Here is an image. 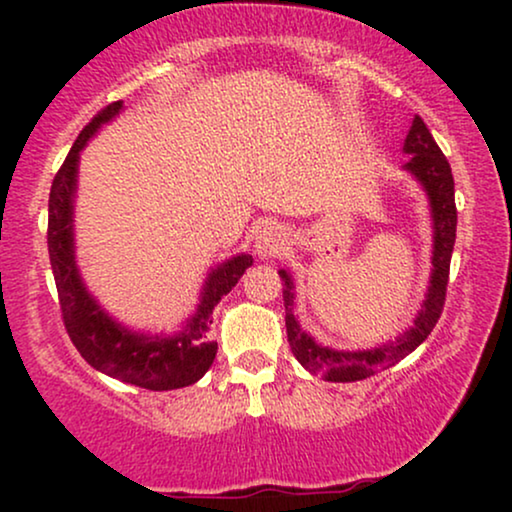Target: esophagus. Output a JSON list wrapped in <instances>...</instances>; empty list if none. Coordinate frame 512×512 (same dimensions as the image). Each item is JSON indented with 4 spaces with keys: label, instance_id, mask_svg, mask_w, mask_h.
<instances>
[{
    "label": "esophagus",
    "instance_id": "34e87169",
    "mask_svg": "<svg viewBox=\"0 0 512 512\" xmlns=\"http://www.w3.org/2000/svg\"><path fill=\"white\" fill-rule=\"evenodd\" d=\"M286 244H289V235L282 226H265L258 230L254 240V254L258 258H275L286 249Z\"/></svg>",
    "mask_w": 512,
    "mask_h": 512
}]
</instances>
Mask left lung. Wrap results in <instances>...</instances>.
<instances>
[{
    "label": "left lung",
    "instance_id": "1",
    "mask_svg": "<svg viewBox=\"0 0 512 512\" xmlns=\"http://www.w3.org/2000/svg\"><path fill=\"white\" fill-rule=\"evenodd\" d=\"M403 153H408V163L403 170L422 186L429 200L431 212V277L429 289L424 293L422 307H419L412 326L398 335L396 340L382 342V345L370 349H333L321 345L310 333L303 331L293 314V300H296V284L289 270H279L284 282V307H286V335H289L291 352L300 366L310 373H319L328 382H356L375 375L377 370L394 366L405 356L415 352L440 319L445 305L447 277H450V258L454 249V237H457V207H454V179L452 170L443 151L438 149L436 139L431 137L424 121L415 116L410 125L408 137H405Z\"/></svg>",
    "mask_w": 512,
    "mask_h": 512
}]
</instances>
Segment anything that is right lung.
<instances>
[{
	"label": "right lung",
	"instance_id": "right-lung-1",
	"mask_svg": "<svg viewBox=\"0 0 512 512\" xmlns=\"http://www.w3.org/2000/svg\"><path fill=\"white\" fill-rule=\"evenodd\" d=\"M121 111V100L102 109L81 130L65 163L55 174L51 198H48V256H51L65 328L83 359L100 373L125 384L151 391L181 389L198 382L212 368L216 356V342L209 338L212 310L240 282L254 258L249 254H235L209 268L200 289L198 307L172 335L135 331L111 317L97 303L76 263L74 205L76 188H79V160L81 151L97 135V130L114 121Z\"/></svg>",
	"mask_w": 512,
	"mask_h": 512
}]
</instances>
